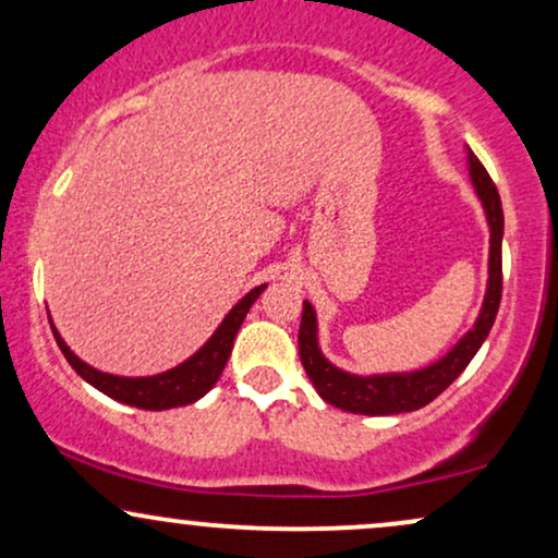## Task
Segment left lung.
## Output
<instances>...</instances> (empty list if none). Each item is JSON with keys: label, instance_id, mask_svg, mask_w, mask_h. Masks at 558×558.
I'll return each instance as SVG.
<instances>
[{"label": "left lung", "instance_id": "1", "mask_svg": "<svg viewBox=\"0 0 558 558\" xmlns=\"http://www.w3.org/2000/svg\"><path fill=\"white\" fill-rule=\"evenodd\" d=\"M466 162H470V178L475 185V194L483 202L485 220L490 228V254H488V288H485L483 310L470 330L459 338V343L433 362L430 367L414 369V373H386V375H351L345 369L336 367L319 351L317 343V315L315 306L304 301L299 325V356L310 375L312 386L317 393L332 407L343 412L369 414V417H386V414H401L422 409L430 403L435 396L464 373L466 364L477 354L480 345L493 328V319L498 315L501 304V239H504V209L501 196H498L496 183L485 172L480 159L466 149Z\"/></svg>", "mask_w": 558, "mask_h": 558}]
</instances>
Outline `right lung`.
Instances as JSON below:
<instances>
[{"mask_svg":"<svg viewBox=\"0 0 558 558\" xmlns=\"http://www.w3.org/2000/svg\"><path fill=\"white\" fill-rule=\"evenodd\" d=\"M265 288L267 286H257L254 291H248L246 296L228 312L226 319L220 323V328L213 332V338H209L194 356H189L183 364L168 369V373H159L151 377H120L110 373H99V369H94L92 364L78 360V356L68 349V343L62 341V336L57 332L54 325L52 332L57 345H60V351L70 362V367H73L83 380L92 383L96 390H101V393L110 396L114 401L128 403V407L162 412V409L185 407V403L198 401L217 380H220L230 351H233L235 332H239L243 317H246V312L252 310V304L259 299V293L265 291Z\"/></svg>","mask_w":558,"mask_h":558,"instance_id":"right-lung-1","label":"right lung"}]
</instances>
